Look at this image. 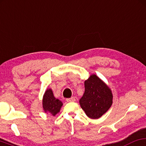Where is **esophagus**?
<instances>
[{"instance_id":"obj_1","label":"esophagus","mask_w":146,"mask_h":146,"mask_svg":"<svg viewBox=\"0 0 146 146\" xmlns=\"http://www.w3.org/2000/svg\"><path fill=\"white\" fill-rule=\"evenodd\" d=\"M76 101L74 97H71L69 98H66V101L67 102H74Z\"/></svg>"}]
</instances>
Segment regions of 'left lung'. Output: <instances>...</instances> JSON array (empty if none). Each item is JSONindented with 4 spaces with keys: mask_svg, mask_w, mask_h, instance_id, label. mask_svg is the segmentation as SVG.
I'll use <instances>...</instances> for the list:
<instances>
[{
    "mask_svg": "<svg viewBox=\"0 0 146 146\" xmlns=\"http://www.w3.org/2000/svg\"><path fill=\"white\" fill-rule=\"evenodd\" d=\"M84 87V93L79 101L80 107L89 118H100L112 105L111 90L95 74L85 80Z\"/></svg>",
    "mask_w": 146,
    "mask_h": 146,
    "instance_id": "8db88e82",
    "label": "left lung"
}]
</instances>
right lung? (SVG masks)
Wrapping results in <instances>:
<instances>
[{
    "label": "right lung",
    "mask_w": 146,
    "mask_h": 146,
    "mask_svg": "<svg viewBox=\"0 0 146 146\" xmlns=\"http://www.w3.org/2000/svg\"><path fill=\"white\" fill-rule=\"evenodd\" d=\"M43 108L45 113H50L52 116H55L59 113L63 103L61 101L54 97L53 91L51 88L45 90L43 97Z\"/></svg>",
    "instance_id": "right-lung-1"
}]
</instances>
